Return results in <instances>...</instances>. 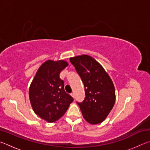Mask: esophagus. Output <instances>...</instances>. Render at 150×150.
<instances>
[{"mask_svg": "<svg viewBox=\"0 0 150 150\" xmlns=\"http://www.w3.org/2000/svg\"><path fill=\"white\" fill-rule=\"evenodd\" d=\"M71 95L72 96V97H73V98H75V95H74V93H71Z\"/></svg>", "mask_w": 150, "mask_h": 150, "instance_id": "34e87169", "label": "esophagus"}]
</instances>
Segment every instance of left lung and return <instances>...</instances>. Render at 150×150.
<instances>
[{
    "instance_id": "left-lung-1",
    "label": "left lung",
    "mask_w": 150,
    "mask_h": 150,
    "mask_svg": "<svg viewBox=\"0 0 150 150\" xmlns=\"http://www.w3.org/2000/svg\"><path fill=\"white\" fill-rule=\"evenodd\" d=\"M69 60L84 84L85 99L77 102L83 117L91 124L102 122L115 103L112 81L102 66L91 56L83 55Z\"/></svg>"
}]
</instances>
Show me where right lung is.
Listing matches in <instances>:
<instances>
[{
	"label": "right lung",
	"mask_w": 150,
	"mask_h": 150,
	"mask_svg": "<svg viewBox=\"0 0 150 150\" xmlns=\"http://www.w3.org/2000/svg\"><path fill=\"white\" fill-rule=\"evenodd\" d=\"M68 65L65 61L48 60L38 70L29 89L30 103L34 112L48 122H54L64 115L73 101L64 90L61 71Z\"/></svg>",
	"instance_id": "obj_1"
}]
</instances>
